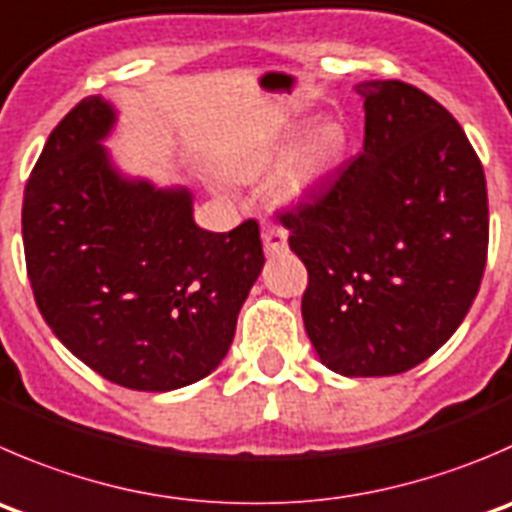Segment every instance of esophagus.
Returning <instances> with one entry per match:
<instances>
[{
    "instance_id": "obj_1",
    "label": "esophagus",
    "mask_w": 512,
    "mask_h": 512,
    "mask_svg": "<svg viewBox=\"0 0 512 512\" xmlns=\"http://www.w3.org/2000/svg\"><path fill=\"white\" fill-rule=\"evenodd\" d=\"M262 242H265L267 255H280L287 250V232L280 225L267 222V225H262Z\"/></svg>"
}]
</instances>
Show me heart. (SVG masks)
Segmentation results:
<instances>
[{"label":"heart","instance_id":"b5f03b06","mask_svg":"<svg viewBox=\"0 0 512 512\" xmlns=\"http://www.w3.org/2000/svg\"><path fill=\"white\" fill-rule=\"evenodd\" d=\"M342 142H345V132H342L335 119H320V122L312 124L300 140V145L295 147V152L287 157V162L277 172V195L282 200H297V197L307 195L332 170V165H335L342 152ZM280 155V147L255 152V155L237 162L232 172H235L237 180H255V177L265 175Z\"/></svg>","mask_w":512,"mask_h":512}]
</instances>
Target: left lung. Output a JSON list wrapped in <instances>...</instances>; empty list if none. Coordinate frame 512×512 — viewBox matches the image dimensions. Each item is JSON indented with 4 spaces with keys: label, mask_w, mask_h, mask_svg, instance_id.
Returning <instances> with one entry per match:
<instances>
[{
    "label": "left lung",
    "mask_w": 512,
    "mask_h": 512,
    "mask_svg": "<svg viewBox=\"0 0 512 512\" xmlns=\"http://www.w3.org/2000/svg\"><path fill=\"white\" fill-rule=\"evenodd\" d=\"M362 152L280 212L305 262L302 320L322 365L400 375L468 315L488 260V190L463 127L398 79L357 84Z\"/></svg>",
    "instance_id": "obj_1"
}]
</instances>
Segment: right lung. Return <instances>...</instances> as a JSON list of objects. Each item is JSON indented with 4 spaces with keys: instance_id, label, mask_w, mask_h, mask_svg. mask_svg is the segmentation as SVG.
<instances>
[{
    "instance_id": "right-lung-1",
    "label": "right lung",
    "mask_w": 512,
    "mask_h": 512,
    "mask_svg": "<svg viewBox=\"0 0 512 512\" xmlns=\"http://www.w3.org/2000/svg\"><path fill=\"white\" fill-rule=\"evenodd\" d=\"M112 104L87 97L57 124L24 187L29 285L44 322L104 380L167 393L210 375L255 285L260 225H195L185 187L127 180L102 140Z\"/></svg>"
}]
</instances>
